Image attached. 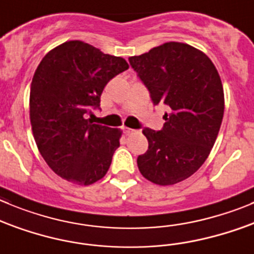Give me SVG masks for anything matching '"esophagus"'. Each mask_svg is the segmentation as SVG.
Returning a JSON list of instances; mask_svg holds the SVG:
<instances>
[{
    "instance_id": "obj_1",
    "label": "esophagus",
    "mask_w": 254,
    "mask_h": 254,
    "mask_svg": "<svg viewBox=\"0 0 254 254\" xmlns=\"http://www.w3.org/2000/svg\"><path fill=\"white\" fill-rule=\"evenodd\" d=\"M123 133L125 134H132V133H134V129H132V128H128V127H123Z\"/></svg>"
}]
</instances>
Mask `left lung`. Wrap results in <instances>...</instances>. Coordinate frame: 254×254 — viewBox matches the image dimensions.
<instances>
[{
	"label": "left lung",
	"mask_w": 254,
	"mask_h": 254,
	"mask_svg": "<svg viewBox=\"0 0 254 254\" xmlns=\"http://www.w3.org/2000/svg\"><path fill=\"white\" fill-rule=\"evenodd\" d=\"M128 61L153 105L168 107L161 131H142L148 149L137 158L138 170L156 185H176L203 165L216 142L224 112L221 77L202 51L181 42Z\"/></svg>",
	"instance_id": "obj_1"
}]
</instances>
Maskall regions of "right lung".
I'll return each mask as SVG.
<instances>
[{"label":"right lung","mask_w":254,"mask_h":254,"mask_svg":"<svg viewBox=\"0 0 254 254\" xmlns=\"http://www.w3.org/2000/svg\"><path fill=\"white\" fill-rule=\"evenodd\" d=\"M127 68L122 57L82 41L62 43L38 64L31 83V126L41 156L60 177L88 186L107 173L122 132L86 115L100 108L106 84Z\"/></svg>","instance_id":"add662e5"}]
</instances>
